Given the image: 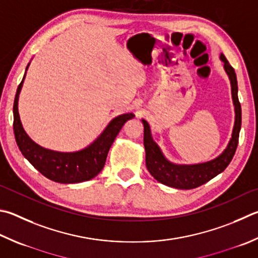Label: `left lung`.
<instances>
[{"label": "left lung", "instance_id": "obj_1", "mask_svg": "<svg viewBox=\"0 0 258 258\" xmlns=\"http://www.w3.org/2000/svg\"><path fill=\"white\" fill-rule=\"evenodd\" d=\"M220 58L223 60L224 70H226L229 79H230L232 100L236 111L235 126H233L230 142H229L227 149L222 152L221 156L215 158L214 160L190 166L175 165V163L169 162L163 157L158 144L152 140L151 131H150L148 121L142 119L144 126L143 142L145 148V165H147L150 174L161 184L179 189L196 188V187L212 179L220 172H222L230 163L233 156H235L241 127V106L239 99H238L237 77L235 70L229 64L226 56L221 54Z\"/></svg>", "mask_w": 258, "mask_h": 258}]
</instances>
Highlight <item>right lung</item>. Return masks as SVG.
<instances>
[{
  "instance_id": "obj_1",
  "label": "right lung",
  "mask_w": 258,
  "mask_h": 258,
  "mask_svg": "<svg viewBox=\"0 0 258 258\" xmlns=\"http://www.w3.org/2000/svg\"><path fill=\"white\" fill-rule=\"evenodd\" d=\"M25 77L19 84L15 102H13V132H15L16 142L22 156L41 175L56 182L73 184V182L86 181L96 177L105 166L107 154L117 134L119 133L126 121L133 118L134 114L128 113L117 116L110 121L95 142L81 151H51L32 141L22 127L18 111V99Z\"/></svg>"
}]
</instances>
